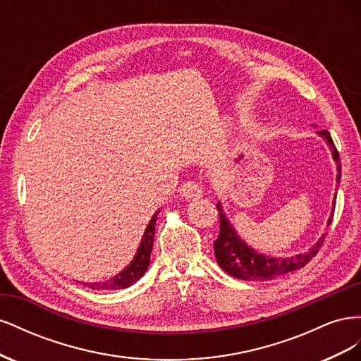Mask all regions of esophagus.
<instances>
[{"label":"esophagus","instance_id":"esophagus-1","mask_svg":"<svg viewBox=\"0 0 361 361\" xmlns=\"http://www.w3.org/2000/svg\"><path fill=\"white\" fill-rule=\"evenodd\" d=\"M179 194H180V197H183V199L192 200V199L202 197L203 191H202V187H200L199 183H195V182H185L183 185H180Z\"/></svg>","mask_w":361,"mask_h":361}]
</instances>
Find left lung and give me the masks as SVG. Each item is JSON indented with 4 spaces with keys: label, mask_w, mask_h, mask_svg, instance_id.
<instances>
[{
    "label": "left lung",
    "mask_w": 361,
    "mask_h": 361,
    "mask_svg": "<svg viewBox=\"0 0 361 361\" xmlns=\"http://www.w3.org/2000/svg\"><path fill=\"white\" fill-rule=\"evenodd\" d=\"M318 135L322 137V140L329 145L331 150L333 159L336 161V166H337L336 182L338 185L342 176L341 162H338V152L333 143L329 130L325 129L318 130ZM334 206H336V197L333 199V207ZM216 209H218V215H220V235H218L216 241L214 243L216 262L218 265L227 272V274L241 280L265 281L283 274H288V272L297 271L302 268L305 264H309V260L318 253V250L321 248L325 239V235H322L318 239V243L312 245L307 251H304V253L295 255L290 257H271L264 253H259L257 250L250 247L244 239L238 235L233 224L231 223V220H228L223 209L221 202L216 203ZM333 212L334 211H331V216L329 218V224L333 220Z\"/></svg>",
    "instance_id": "left-lung-1"
}]
</instances>
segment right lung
Listing matches in <instances>:
<instances>
[{
    "instance_id": "obj_1",
    "label": "right lung",
    "mask_w": 361,
    "mask_h": 361,
    "mask_svg": "<svg viewBox=\"0 0 361 361\" xmlns=\"http://www.w3.org/2000/svg\"><path fill=\"white\" fill-rule=\"evenodd\" d=\"M158 214L159 211L152 215L150 221L143 233V238H141L140 245L137 248V253L125 269L120 271L118 274H116L110 280L99 281V283H82V285L96 290H116V289H126L129 286H133L134 283H137L141 277H143L150 264V253H152V247H154Z\"/></svg>"
}]
</instances>
